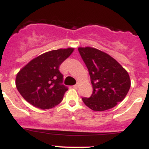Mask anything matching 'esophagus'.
<instances>
[{
  "label": "esophagus",
  "instance_id": "1",
  "mask_svg": "<svg viewBox=\"0 0 149 149\" xmlns=\"http://www.w3.org/2000/svg\"><path fill=\"white\" fill-rule=\"evenodd\" d=\"M79 83L76 84L75 85H73V88H76V89H77L79 88Z\"/></svg>",
  "mask_w": 149,
  "mask_h": 149
}]
</instances>
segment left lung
<instances>
[{
  "instance_id": "1",
  "label": "left lung",
  "mask_w": 149,
  "mask_h": 149,
  "mask_svg": "<svg viewBox=\"0 0 149 149\" xmlns=\"http://www.w3.org/2000/svg\"><path fill=\"white\" fill-rule=\"evenodd\" d=\"M79 52L88 70L93 92L82 97L85 105L94 111L113 108L125 99L130 88L128 73L107 53L92 47H79Z\"/></svg>"
}]
</instances>
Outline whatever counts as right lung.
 Masks as SVG:
<instances>
[{"mask_svg": "<svg viewBox=\"0 0 149 149\" xmlns=\"http://www.w3.org/2000/svg\"><path fill=\"white\" fill-rule=\"evenodd\" d=\"M74 49H59L33 58L16 75L15 85L26 101L41 109L53 108L61 103L68 90L63 85L59 67Z\"/></svg>", "mask_w": 149, "mask_h": 149, "instance_id": "add662e5", "label": "right lung"}]
</instances>
